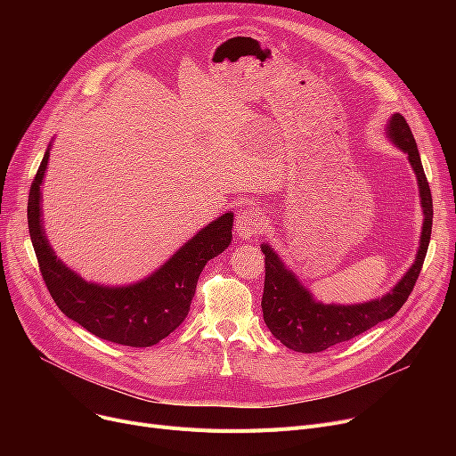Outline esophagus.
Returning a JSON list of instances; mask_svg holds the SVG:
<instances>
[{
	"label": "esophagus",
	"instance_id": "esophagus-1",
	"mask_svg": "<svg viewBox=\"0 0 456 456\" xmlns=\"http://www.w3.org/2000/svg\"><path fill=\"white\" fill-rule=\"evenodd\" d=\"M262 229H265V218H262V212L256 208H246L236 218V234L240 236L242 240L260 234Z\"/></svg>",
	"mask_w": 456,
	"mask_h": 456
}]
</instances>
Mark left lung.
I'll return each instance as SVG.
<instances>
[{"instance_id": "8db88e82", "label": "left lung", "mask_w": 456, "mask_h": 456, "mask_svg": "<svg viewBox=\"0 0 456 456\" xmlns=\"http://www.w3.org/2000/svg\"><path fill=\"white\" fill-rule=\"evenodd\" d=\"M387 136L395 148L409 155V162L418 179L423 227L414 265L382 297L354 305H327L310 294L270 244H262L260 249L265 253L266 265L262 314H265V322L273 337L292 351L320 353L340 342H347L373 325L395 316L414 290L427 255L430 229H433V196H430L414 134L399 112L392 114L388 119Z\"/></svg>"}]
</instances>
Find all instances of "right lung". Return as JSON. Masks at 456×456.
Here are the masks:
<instances>
[{"label": "right lung", "instance_id": "1", "mask_svg": "<svg viewBox=\"0 0 456 456\" xmlns=\"http://www.w3.org/2000/svg\"><path fill=\"white\" fill-rule=\"evenodd\" d=\"M50 150L52 143L44 153L28 201L29 234L47 290L69 320L102 340L129 347L159 344L184 322L207 262L229 248L234 214L225 212L205 225L159 270L133 284L107 286L85 281L57 258L44 231L40 188Z\"/></svg>", "mask_w": 456, "mask_h": 456}]
</instances>
